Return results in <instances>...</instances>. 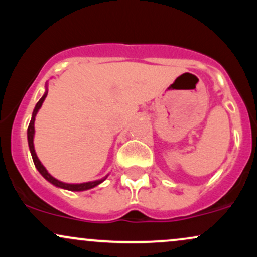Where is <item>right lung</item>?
<instances>
[{"label":"right lung","instance_id":"obj_1","mask_svg":"<svg viewBox=\"0 0 257 257\" xmlns=\"http://www.w3.org/2000/svg\"><path fill=\"white\" fill-rule=\"evenodd\" d=\"M46 96H47V91H46V93H44V95L42 96V98L40 99V101L37 102L36 106H35V110H34V112H32V117H31V120H30V124H29V128H28L29 147H30V152H31L32 159H34L35 167L37 168V170L41 173V175H42L46 180H48V181L51 182V184H53L54 186H58V187H60V188H65V190H69V191H85V190H89V188L95 187V186H98L99 184H101V182L104 181L106 178L101 179V180H96V181L84 182V184H77V185L65 184V182H61V181H59V180L53 178L51 174L47 172L46 168H44L42 164H41L40 159L37 158L36 152H35V149H34V134H35V126H34V124H35V117H36L38 110H40V107H41V106H42L44 99H46Z\"/></svg>","mask_w":257,"mask_h":257}]
</instances>
